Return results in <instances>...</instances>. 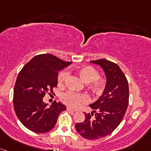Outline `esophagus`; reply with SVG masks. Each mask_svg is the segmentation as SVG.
<instances>
[{
	"label": "esophagus",
	"instance_id": "esophagus-1",
	"mask_svg": "<svg viewBox=\"0 0 151 151\" xmlns=\"http://www.w3.org/2000/svg\"><path fill=\"white\" fill-rule=\"evenodd\" d=\"M67 110H69V111H71V112H76V110H73V109L70 108V107H67Z\"/></svg>",
	"mask_w": 151,
	"mask_h": 151
}]
</instances>
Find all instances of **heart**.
I'll return each instance as SVG.
<instances>
[{
    "instance_id": "heart-1",
    "label": "heart",
    "mask_w": 151,
    "mask_h": 151,
    "mask_svg": "<svg viewBox=\"0 0 151 151\" xmlns=\"http://www.w3.org/2000/svg\"><path fill=\"white\" fill-rule=\"evenodd\" d=\"M76 72L84 82L89 83L90 88L95 92H100L105 86V79L99 78V72L97 69L91 66H83L79 67L76 69ZM67 76L68 73L66 71L59 73L58 76L59 83L62 84ZM61 99L64 104L72 108L78 107L82 104L87 103L89 101V97L86 94L75 93L72 91H69L63 94Z\"/></svg>"
}]
</instances>
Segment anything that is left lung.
<instances>
[{
  "instance_id": "8db88e82",
  "label": "left lung",
  "mask_w": 151,
  "mask_h": 151,
  "mask_svg": "<svg viewBox=\"0 0 151 151\" xmlns=\"http://www.w3.org/2000/svg\"><path fill=\"white\" fill-rule=\"evenodd\" d=\"M90 62L102 69L105 87L98 100L89 105L93 111L91 114L84 113L85 120L76 123L75 128L85 139L97 140L110 134L121 122L128 105L129 87L125 74L117 64L103 59Z\"/></svg>"
}]
</instances>
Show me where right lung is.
I'll return each mask as SVG.
<instances>
[{
    "mask_svg": "<svg viewBox=\"0 0 151 151\" xmlns=\"http://www.w3.org/2000/svg\"><path fill=\"white\" fill-rule=\"evenodd\" d=\"M72 62L50 54L31 59L19 72L14 91V106L18 118L26 128L37 133L50 131L66 106L54 101L48 107L43 97L57 86L58 72Z\"/></svg>",
    "mask_w": 151,
    "mask_h": 151,
    "instance_id": "obj_1",
    "label": "right lung"
}]
</instances>
